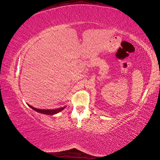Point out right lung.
I'll list each match as a JSON object with an SVG mask.
<instances>
[{"mask_svg":"<svg viewBox=\"0 0 160 160\" xmlns=\"http://www.w3.org/2000/svg\"><path fill=\"white\" fill-rule=\"evenodd\" d=\"M28 105V107L31 108L32 109L35 110V111L38 113H42V114H46V115H55L58 113H59L60 111L63 110L67 106H64V107L62 108H59L58 109H37L32 107V106L30 105L29 104H27Z\"/></svg>","mask_w":160,"mask_h":160,"instance_id":"1","label":"right lung"}]
</instances>
